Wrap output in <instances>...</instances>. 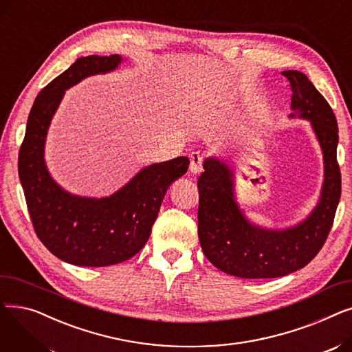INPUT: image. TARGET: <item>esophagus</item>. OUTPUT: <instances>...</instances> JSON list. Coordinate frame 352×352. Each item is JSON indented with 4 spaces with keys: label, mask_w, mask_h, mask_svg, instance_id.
Wrapping results in <instances>:
<instances>
[{
    "label": "esophagus",
    "mask_w": 352,
    "mask_h": 352,
    "mask_svg": "<svg viewBox=\"0 0 352 352\" xmlns=\"http://www.w3.org/2000/svg\"><path fill=\"white\" fill-rule=\"evenodd\" d=\"M190 171L192 174H199L202 171V155L192 153L190 157Z\"/></svg>",
    "instance_id": "1"
}]
</instances>
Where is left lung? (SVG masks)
I'll use <instances>...</instances> for the list:
<instances>
[{"label": "left lung", "instance_id": "1", "mask_svg": "<svg viewBox=\"0 0 352 352\" xmlns=\"http://www.w3.org/2000/svg\"><path fill=\"white\" fill-rule=\"evenodd\" d=\"M291 85V108L309 120L324 155L318 206L298 226L267 230L251 224L234 198L232 171L217 158L204 161L198 178V238L208 261L239 278H276L304 268L320 252L334 223L341 197L334 111L305 74L283 71ZM295 117V114H291Z\"/></svg>", "mask_w": 352, "mask_h": 352}]
</instances>
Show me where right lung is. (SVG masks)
I'll return each instance as SVG.
<instances>
[{"mask_svg": "<svg viewBox=\"0 0 352 352\" xmlns=\"http://www.w3.org/2000/svg\"><path fill=\"white\" fill-rule=\"evenodd\" d=\"M121 61L117 54L88 55L44 87L31 108L18 155V174L35 234L50 252L72 265H114L140 252L151 235L166 190L190 165L187 157H177L145 166L120 191L98 199L72 195L51 178L44 145L65 89L85 77L116 69Z\"/></svg>", "mask_w": 352, "mask_h": 352, "instance_id": "add662e5", "label": "right lung"}]
</instances>
